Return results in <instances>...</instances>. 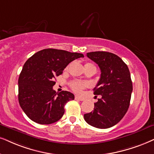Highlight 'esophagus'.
Here are the masks:
<instances>
[{
  "mask_svg": "<svg viewBox=\"0 0 154 154\" xmlns=\"http://www.w3.org/2000/svg\"><path fill=\"white\" fill-rule=\"evenodd\" d=\"M75 100H79V101H84L85 99L82 98V97H78V96H75Z\"/></svg>",
  "mask_w": 154,
  "mask_h": 154,
  "instance_id": "obj_1",
  "label": "esophagus"
}]
</instances>
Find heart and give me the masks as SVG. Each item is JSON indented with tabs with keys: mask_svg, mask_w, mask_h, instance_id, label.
<instances>
[{
	"mask_svg": "<svg viewBox=\"0 0 154 154\" xmlns=\"http://www.w3.org/2000/svg\"><path fill=\"white\" fill-rule=\"evenodd\" d=\"M91 65L94 66L92 63H87L85 65V66H91ZM85 87H86L85 83H84L82 82H80V81H73L71 83L72 89V90L74 91H75L76 93H80L82 90Z\"/></svg>",
	"mask_w": 154,
	"mask_h": 154,
	"instance_id": "b5f03b06",
	"label": "heart"
}]
</instances>
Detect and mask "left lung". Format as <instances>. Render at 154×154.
<instances>
[{"mask_svg":"<svg viewBox=\"0 0 154 154\" xmlns=\"http://www.w3.org/2000/svg\"><path fill=\"white\" fill-rule=\"evenodd\" d=\"M87 56L100 68V79L94 94L102 98L94 103L93 112L84 115L89 125L107 129L116 125L129 109L133 90L131 75L127 65L119 56L104 51L91 52Z\"/></svg>","mask_w":154,"mask_h":154,"instance_id":"obj_1","label":"left lung"}]
</instances>
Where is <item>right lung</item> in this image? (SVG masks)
Listing matches in <instances>:
<instances>
[{
    "instance_id": "obj_1",
    "label": "right lung",
    "mask_w": 154,
    "mask_h": 154,
    "mask_svg": "<svg viewBox=\"0 0 154 154\" xmlns=\"http://www.w3.org/2000/svg\"><path fill=\"white\" fill-rule=\"evenodd\" d=\"M84 55L48 48L35 53L25 62L18 79V101L28 117L40 124H50L63 117L66 103L75 99L67 91L52 89L55 77L68 64Z\"/></svg>"
}]
</instances>
